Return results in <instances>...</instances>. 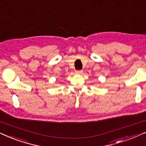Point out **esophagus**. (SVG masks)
<instances>
[{
  "label": "esophagus",
  "instance_id": "34e87169",
  "mask_svg": "<svg viewBox=\"0 0 146 146\" xmlns=\"http://www.w3.org/2000/svg\"><path fill=\"white\" fill-rule=\"evenodd\" d=\"M83 70H78V71H75V73H76V74H83Z\"/></svg>",
  "mask_w": 146,
  "mask_h": 146
}]
</instances>
